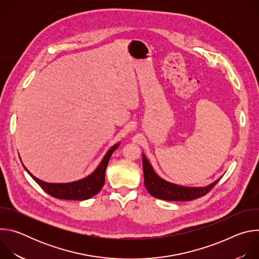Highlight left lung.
I'll use <instances>...</instances> for the list:
<instances>
[{"mask_svg":"<svg viewBox=\"0 0 259 259\" xmlns=\"http://www.w3.org/2000/svg\"><path fill=\"white\" fill-rule=\"evenodd\" d=\"M142 167L144 174V186L149 193L161 200L166 201H191L207 195L220 180L217 179L213 183L204 188H188L181 187L162 179L153 169L146 157L142 155Z\"/></svg>","mask_w":259,"mask_h":259,"instance_id":"8db88e82","label":"left lung"}]
</instances>
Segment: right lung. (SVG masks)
I'll list each match as a JSON object with an SVG mask.
<instances>
[{
	"label": "right lung",
	"mask_w": 259,
	"mask_h": 259,
	"mask_svg": "<svg viewBox=\"0 0 259 259\" xmlns=\"http://www.w3.org/2000/svg\"><path fill=\"white\" fill-rule=\"evenodd\" d=\"M120 143L115 144L112 149H110L104 158L102 159L99 166L96 170L90 174L88 177L69 183H48L42 181L34 177L30 172L24 167L27 173L32 177V179L39 184V186L50 196L56 199H63V200H88L91 197L95 196L100 192L102 189L104 181H105V169L108 164V161L112 157V154L116 151L117 147Z\"/></svg>",
	"instance_id": "add662e5"
}]
</instances>
